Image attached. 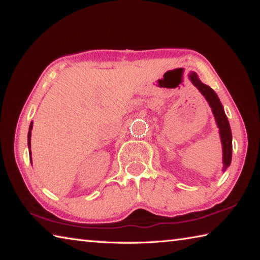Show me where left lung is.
<instances>
[{"instance_id":"8db88e82","label":"left lung","mask_w":260,"mask_h":260,"mask_svg":"<svg viewBox=\"0 0 260 260\" xmlns=\"http://www.w3.org/2000/svg\"><path fill=\"white\" fill-rule=\"evenodd\" d=\"M190 78L192 83L194 84L198 89L201 92L202 95L206 98V100L208 101L212 110V114L215 116L217 126H218L219 128L221 144H223V171H226L230 166L231 160H232V132H231L228 117H226L223 106H221L219 99L214 92V89L209 87L208 85L201 83L199 81V78L197 77V74L194 73L190 75Z\"/></svg>"}]
</instances>
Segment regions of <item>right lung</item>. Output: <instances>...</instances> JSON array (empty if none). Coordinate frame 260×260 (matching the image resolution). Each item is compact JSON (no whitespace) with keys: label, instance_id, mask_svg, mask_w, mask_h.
<instances>
[{"label":"right lung","instance_id":"add662e5","mask_svg":"<svg viewBox=\"0 0 260 260\" xmlns=\"http://www.w3.org/2000/svg\"><path fill=\"white\" fill-rule=\"evenodd\" d=\"M31 127H32V124H30L29 133H28V146H30V129H31Z\"/></svg>","mask_w":260,"mask_h":260}]
</instances>
